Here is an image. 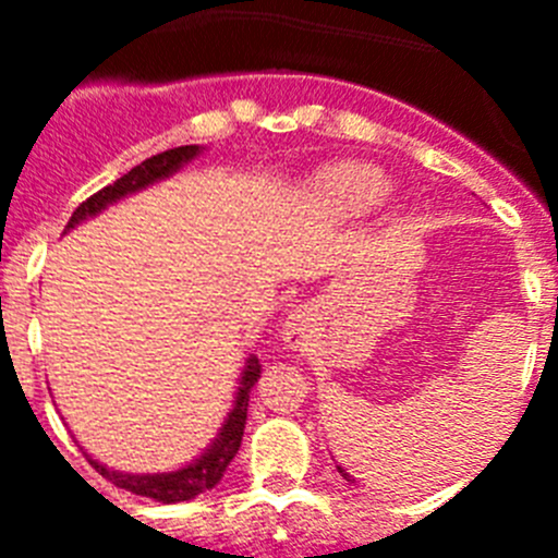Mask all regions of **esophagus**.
I'll return each instance as SVG.
<instances>
[{
    "instance_id": "34e87169",
    "label": "esophagus",
    "mask_w": 558,
    "mask_h": 558,
    "mask_svg": "<svg viewBox=\"0 0 558 558\" xmlns=\"http://www.w3.org/2000/svg\"><path fill=\"white\" fill-rule=\"evenodd\" d=\"M307 332H310L307 313H304V310H295V313L288 318V324H284V340H288L290 347H302Z\"/></svg>"
}]
</instances>
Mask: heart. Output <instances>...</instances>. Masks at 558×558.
Listing matches in <instances>:
<instances>
[{
	"label": "heart",
	"instance_id": "b5f03b06",
	"mask_svg": "<svg viewBox=\"0 0 558 558\" xmlns=\"http://www.w3.org/2000/svg\"><path fill=\"white\" fill-rule=\"evenodd\" d=\"M324 192L338 206L347 209H366L386 195L383 172L368 165H338L324 172Z\"/></svg>",
	"mask_w": 558,
	"mask_h": 558
}]
</instances>
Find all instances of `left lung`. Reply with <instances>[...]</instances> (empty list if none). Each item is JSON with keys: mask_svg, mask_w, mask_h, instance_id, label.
Returning <instances> with one entry per match:
<instances>
[{"mask_svg": "<svg viewBox=\"0 0 558 558\" xmlns=\"http://www.w3.org/2000/svg\"><path fill=\"white\" fill-rule=\"evenodd\" d=\"M338 470H340V466H338ZM340 472H343V470H340ZM343 475H347V472H343ZM349 477V475H347Z\"/></svg>", "mask_w": 558, "mask_h": 558, "instance_id": "left-lung-1", "label": "left lung"}]
</instances>
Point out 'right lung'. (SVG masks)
<instances>
[{
    "label": "right lung",
    "instance_id": "obj_1",
    "mask_svg": "<svg viewBox=\"0 0 558 558\" xmlns=\"http://www.w3.org/2000/svg\"><path fill=\"white\" fill-rule=\"evenodd\" d=\"M192 156H198V145H181V147H172V150L156 153V156L145 159L142 165L133 167V170H128L122 179L102 186V190L95 192L92 198L83 201V204L72 211L66 229H72V226L81 223V220L97 215V211L106 209L108 204L120 201L122 195H131V192L142 190V186L153 184V181L167 179L170 172L179 170V167L184 165V161H190ZM259 374H263L259 360L248 357L243 379H240V391H236V399H234V411H231L229 418H226L223 430H220V436L215 438V445H211L198 461H192L190 466H184V470L167 472V475H122V472L106 470L102 463L92 461V458H88V463H92L102 477H108L113 486L133 492V495L153 497V500H159V502H181V500L198 497L201 492L211 489L215 483H220V477H223L226 470H229L231 458L236 456V450H240V445H243L245 418H248V397L254 383L259 379Z\"/></svg>",
    "mask_w": 558,
    "mask_h": 558
}]
</instances>
